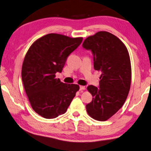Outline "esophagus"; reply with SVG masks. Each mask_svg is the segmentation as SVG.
Instances as JSON below:
<instances>
[{"instance_id":"obj_1","label":"esophagus","mask_w":151,"mask_h":151,"mask_svg":"<svg viewBox=\"0 0 151 151\" xmlns=\"http://www.w3.org/2000/svg\"><path fill=\"white\" fill-rule=\"evenodd\" d=\"M85 86H80V90L83 91V90H85Z\"/></svg>"}]
</instances>
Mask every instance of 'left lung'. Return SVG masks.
I'll return each instance as SVG.
<instances>
[{
    "mask_svg": "<svg viewBox=\"0 0 151 151\" xmlns=\"http://www.w3.org/2000/svg\"><path fill=\"white\" fill-rule=\"evenodd\" d=\"M83 47L93 54L95 70L101 72L99 88L88 85L92 101L86 106L88 114L98 121H106L125 103L130 88V56L124 43L107 32L86 38Z\"/></svg>",
    "mask_w": 151,
    "mask_h": 151,
    "instance_id": "obj_1",
    "label": "left lung"
}]
</instances>
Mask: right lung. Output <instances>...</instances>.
Segmentation results:
<instances>
[{"label":"right lung","instance_id":"add662e5","mask_svg":"<svg viewBox=\"0 0 151 151\" xmlns=\"http://www.w3.org/2000/svg\"><path fill=\"white\" fill-rule=\"evenodd\" d=\"M83 41L49 33L33 43L24 58L21 77L33 109L40 116L52 119L64 114L79 90V86L66 84L56 78L66 59Z\"/></svg>","mask_w":151,"mask_h":151}]
</instances>
